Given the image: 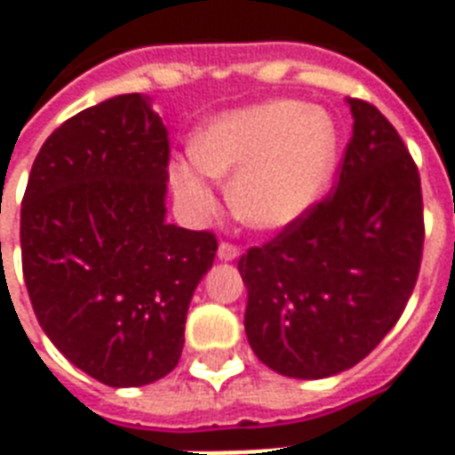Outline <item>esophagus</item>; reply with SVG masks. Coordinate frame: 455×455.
Masks as SVG:
<instances>
[{
  "instance_id": "esophagus-1",
  "label": "esophagus",
  "mask_w": 455,
  "mask_h": 455,
  "mask_svg": "<svg viewBox=\"0 0 455 455\" xmlns=\"http://www.w3.org/2000/svg\"><path fill=\"white\" fill-rule=\"evenodd\" d=\"M238 256H241V248H238L236 243H228V241H221V243H219V258H221V260H236Z\"/></svg>"
}]
</instances>
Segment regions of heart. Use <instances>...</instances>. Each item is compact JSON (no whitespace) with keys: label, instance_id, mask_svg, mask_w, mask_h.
<instances>
[{"label":"heart","instance_id":"b5f03b06","mask_svg":"<svg viewBox=\"0 0 455 455\" xmlns=\"http://www.w3.org/2000/svg\"><path fill=\"white\" fill-rule=\"evenodd\" d=\"M339 153L334 119L312 104L275 100L224 114L192 140V160L170 170L189 214L217 207L212 178H234L231 204L246 224L283 228L305 217L324 195Z\"/></svg>","mask_w":455,"mask_h":455}]
</instances>
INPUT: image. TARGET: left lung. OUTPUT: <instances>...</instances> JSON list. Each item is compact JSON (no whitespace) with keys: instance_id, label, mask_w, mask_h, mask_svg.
Returning a JSON list of instances; mask_svg holds the SVG:
<instances>
[{"instance_id":"obj_1","label":"left lung","mask_w":455,"mask_h":455,"mask_svg":"<svg viewBox=\"0 0 455 455\" xmlns=\"http://www.w3.org/2000/svg\"><path fill=\"white\" fill-rule=\"evenodd\" d=\"M348 104L353 136L339 185L238 260L248 343L287 378L316 380L361 363L397 324L419 275L417 163L378 107Z\"/></svg>"}]
</instances>
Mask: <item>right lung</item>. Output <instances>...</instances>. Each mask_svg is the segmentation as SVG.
<instances>
[{
	"mask_svg": "<svg viewBox=\"0 0 455 455\" xmlns=\"http://www.w3.org/2000/svg\"><path fill=\"white\" fill-rule=\"evenodd\" d=\"M168 129L139 92L63 121L21 202V266L36 319L68 361L112 387L180 361L217 236L165 221Z\"/></svg>",
	"mask_w": 455,
	"mask_h": 455,
	"instance_id": "obj_1",
	"label": "right lung"
}]
</instances>
